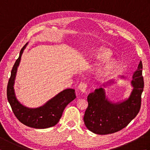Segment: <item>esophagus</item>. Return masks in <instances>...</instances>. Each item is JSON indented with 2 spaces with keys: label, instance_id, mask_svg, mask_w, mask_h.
Instances as JSON below:
<instances>
[{
  "label": "esophagus",
  "instance_id": "esophagus-1",
  "mask_svg": "<svg viewBox=\"0 0 150 150\" xmlns=\"http://www.w3.org/2000/svg\"><path fill=\"white\" fill-rule=\"evenodd\" d=\"M86 88H87V85L86 84H85L84 82H81L79 85L78 86V89L79 90H80L82 93H86Z\"/></svg>",
  "mask_w": 150,
  "mask_h": 150
}]
</instances>
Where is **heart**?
Listing matches in <instances>:
<instances>
[{"instance_id": "1", "label": "heart", "mask_w": 150, "mask_h": 150, "mask_svg": "<svg viewBox=\"0 0 150 150\" xmlns=\"http://www.w3.org/2000/svg\"><path fill=\"white\" fill-rule=\"evenodd\" d=\"M112 56L110 49L105 46H100L91 51L89 59L103 62L98 67L95 77L98 80L106 79L117 66V62L114 59H110Z\"/></svg>"}]
</instances>
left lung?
I'll list each match as a JSON object with an SVG mask.
<instances>
[{
	"instance_id": "1",
	"label": "left lung",
	"mask_w": 150,
	"mask_h": 150,
	"mask_svg": "<svg viewBox=\"0 0 150 150\" xmlns=\"http://www.w3.org/2000/svg\"><path fill=\"white\" fill-rule=\"evenodd\" d=\"M142 71V64L140 61L130 82L132 90L129 96L122 100H111L104 89L116 84V79L108 81L103 85L104 88L97 89L88 95V106L85 111L84 121L90 131L98 135L115 133L125 128L137 116L141 108L144 88ZM127 78L120 75L117 79L126 80Z\"/></svg>"
}]
</instances>
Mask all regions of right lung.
<instances>
[{"mask_svg": "<svg viewBox=\"0 0 150 150\" xmlns=\"http://www.w3.org/2000/svg\"><path fill=\"white\" fill-rule=\"evenodd\" d=\"M28 44V42L21 49L12 68L7 87L8 100L15 115L24 125L37 129L50 128L58 123L66 106L76 98L75 91L71 88L65 89L37 108H28L21 104L16 97L14 85L21 57Z\"/></svg>", "mask_w": 150, "mask_h": 150, "instance_id": "add662e5", "label": "right lung"}]
</instances>
